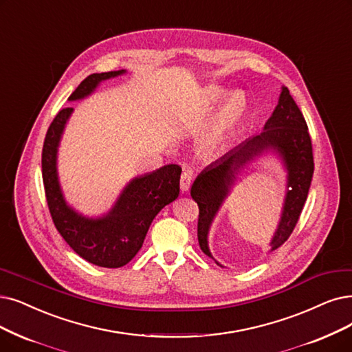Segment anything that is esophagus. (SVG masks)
Returning a JSON list of instances; mask_svg holds the SVG:
<instances>
[{"mask_svg":"<svg viewBox=\"0 0 352 352\" xmlns=\"http://www.w3.org/2000/svg\"><path fill=\"white\" fill-rule=\"evenodd\" d=\"M193 182V172L190 168H185L184 173L180 176V189L182 192H188L190 189V185Z\"/></svg>","mask_w":352,"mask_h":352,"instance_id":"obj_1","label":"esophagus"}]
</instances>
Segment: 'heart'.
I'll use <instances>...</instances> for the list:
<instances>
[{
    "label": "heart",
    "instance_id": "obj_1",
    "mask_svg": "<svg viewBox=\"0 0 352 352\" xmlns=\"http://www.w3.org/2000/svg\"><path fill=\"white\" fill-rule=\"evenodd\" d=\"M221 96L219 92H215L210 95V98H212V101H217L218 98ZM245 111V101L244 98L241 95L238 94H232L230 95L227 100H225L219 114L212 125V129H210L209 134H208V142L209 143H218L219 140L222 138V135L225 134V131H227L231 125L234 122H236L238 120H240L244 114Z\"/></svg>",
    "mask_w": 352,
    "mask_h": 352
}]
</instances>
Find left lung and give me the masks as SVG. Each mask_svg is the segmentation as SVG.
I'll list each match as a JSON object with an SVG mask.
<instances>
[{"label":"left lung","instance_id":"8db88e82","mask_svg":"<svg viewBox=\"0 0 352 352\" xmlns=\"http://www.w3.org/2000/svg\"><path fill=\"white\" fill-rule=\"evenodd\" d=\"M273 148L287 168V193L282 219L270 243L272 251L283 245L299 221L314 176V153L307 124L287 88H282L273 116L264 130L231 150L196 177L190 196L199 206L198 241L201 250L214 258L208 248V232L218 209L227 198L240 168L265 150ZM218 265H221L217 261ZM222 267V265H221Z\"/></svg>","mask_w":352,"mask_h":352}]
</instances>
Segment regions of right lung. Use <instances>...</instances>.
Returning <instances> with one entry per match:
<instances>
[{
  "mask_svg": "<svg viewBox=\"0 0 352 352\" xmlns=\"http://www.w3.org/2000/svg\"><path fill=\"white\" fill-rule=\"evenodd\" d=\"M125 70L92 74L69 96V101L88 96L100 82L122 75ZM74 108H63L52 121L41 151V175L46 201L56 230L78 256L87 261L118 269L131 261L142 248L146 234L160 210L179 196L182 167L167 164L159 170L133 179L117 204L102 218H85L66 205L56 172V154L67 118Z\"/></svg>",
  "mask_w": 352,
  "mask_h": 352,
  "instance_id": "right-lung-1",
  "label": "right lung"
}]
</instances>
